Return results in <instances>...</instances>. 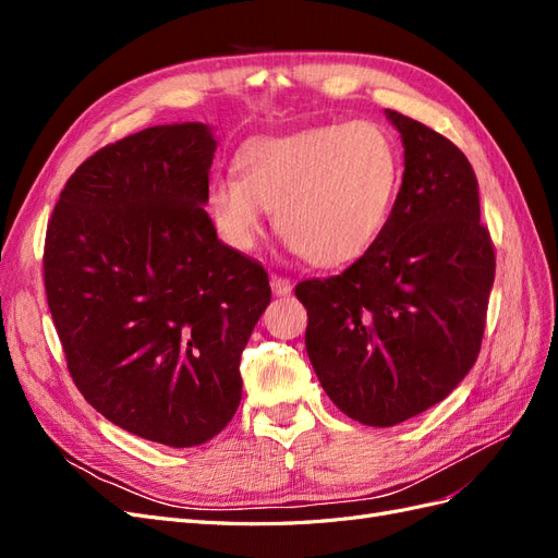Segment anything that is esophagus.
Returning <instances> with one entry per match:
<instances>
[{
  "label": "esophagus",
  "mask_w": 558,
  "mask_h": 558,
  "mask_svg": "<svg viewBox=\"0 0 558 558\" xmlns=\"http://www.w3.org/2000/svg\"><path fill=\"white\" fill-rule=\"evenodd\" d=\"M269 286H272L275 295H291V291H293L291 279H286V277H281V275H272V277H269Z\"/></svg>",
  "instance_id": "34e87169"
}]
</instances>
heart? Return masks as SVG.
Wrapping results in <instances>:
<instances>
[{"label":"heart","mask_w":558,"mask_h":558,"mask_svg":"<svg viewBox=\"0 0 558 558\" xmlns=\"http://www.w3.org/2000/svg\"><path fill=\"white\" fill-rule=\"evenodd\" d=\"M398 179V148L381 125H320L242 146L238 177L209 183L207 209L234 251L256 248L267 211H277L293 251L312 265L340 267L377 244Z\"/></svg>","instance_id":"b5f03b06"}]
</instances>
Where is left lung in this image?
<instances>
[{
    "instance_id": "8db88e82",
    "label": "left lung",
    "mask_w": 558,
    "mask_h": 558,
    "mask_svg": "<svg viewBox=\"0 0 558 558\" xmlns=\"http://www.w3.org/2000/svg\"><path fill=\"white\" fill-rule=\"evenodd\" d=\"M386 116L402 137L404 172L377 244L342 275L295 286L320 386L377 428L426 412L470 373L496 275L463 150L410 116Z\"/></svg>"
}]
</instances>
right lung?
<instances>
[{"mask_svg":"<svg viewBox=\"0 0 558 558\" xmlns=\"http://www.w3.org/2000/svg\"><path fill=\"white\" fill-rule=\"evenodd\" d=\"M205 123L146 128L64 183L44 244L48 310L66 367L111 424L167 447L221 433L240 359L269 305L265 267L216 238Z\"/></svg>","mask_w":558,"mask_h":558,"instance_id":"obj_1","label":"right lung"}]
</instances>
